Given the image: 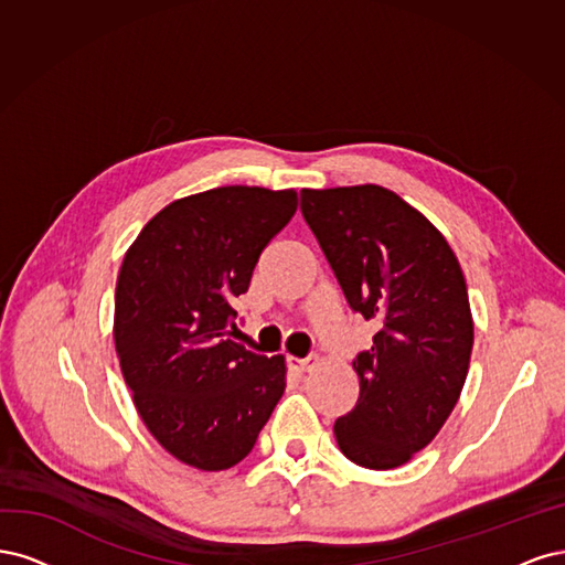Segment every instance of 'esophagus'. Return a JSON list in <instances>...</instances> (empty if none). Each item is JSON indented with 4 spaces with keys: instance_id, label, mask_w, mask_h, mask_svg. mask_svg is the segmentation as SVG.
I'll use <instances>...</instances> for the list:
<instances>
[{
    "instance_id": "1",
    "label": "esophagus",
    "mask_w": 565,
    "mask_h": 565,
    "mask_svg": "<svg viewBox=\"0 0 565 565\" xmlns=\"http://www.w3.org/2000/svg\"><path fill=\"white\" fill-rule=\"evenodd\" d=\"M286 366L294 373H307L317 366V356H307V359H298V356H288Z\"/></svg>"
}]
</instances>
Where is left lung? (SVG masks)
Listing matches in <instances>:
<instances>
[{"label":"left lung","mask_w":565,"mask_h":565,"mask_svg":"<svg viewBox=\"0 0 565 565\" xmlns=\"http://www.w3.org/2000/svg\"><path fill=\"white\" fill-rule=\"evenodd\" d=\"M300 199L344 298L377 323L371 350L352 361L359 398L333 425L338 446L359 467H402L439 434L469 371L475 321L460 263L392 190H302Z\"/></svg>","instance_id":"obj_1"}]
</instances>
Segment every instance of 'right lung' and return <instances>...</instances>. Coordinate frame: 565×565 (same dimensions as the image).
I'll use <instances>...</instances> for the list:
<instances>
[{
	"instance_id": "1",
	"label": "right lung",
	"mask_w": 565,
	"mask_h": 565,
	"mask_svg": "<svg viewBox=\"0 0 565 565\" xmlns=\"http://www.w3.org/2000/svg\"><path fill=\"white\" fill-rule=\"evenodd\" d=\"M296 209V190L215 188L161 209L126 250L115 294L119 366L145 427L190 467L242 462L284 394V356L230 338L232 298L246 294Z\"/></svg>"
}]
</instances>
